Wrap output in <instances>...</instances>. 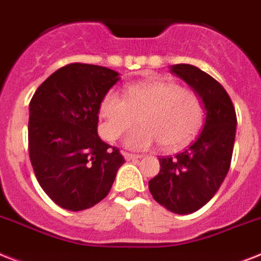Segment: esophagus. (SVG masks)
I'll list each match as a JSON object with an SVG mask.
<instances>
[{
	"mask_svg": "<svg viewBox=\"0 0 261 261\" xmlns=\"http://www.w3.org/2000/svg\"><path fill=\"white\" fill-rule=\"evenodd\" d=\"M124 157H125V160H128V161L137 160V159H141V156H140V154L129 153V152H124Z\"/></svg>",
	"mask_w": 261,
	"mask_h": 261,
	"instance_id": "34e87169",
	"label": "esophagus"
}]
</instances>
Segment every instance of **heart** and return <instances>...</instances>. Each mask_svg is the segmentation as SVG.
Segmentation results:
<instances>
[{"label":"heart","mask_w":261,"mask_h":261,"mask_svg":"<svg viewBox=\"0 0 261 261\" xmlns=\"http://www.w3.org/2000/svg\"><path fill=\"white\" fill-rule=\"evenodd\" d=\"M101 133L115 141L136 125L126 136L130 149H146L160 144L168 150L180 149L193 140L204 120L200 96L189 88L165 80L136 83L126 88L124 97L109 90L100 102Z\"/></svg>","instance_id":"1"}]
</instances>
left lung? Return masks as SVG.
<instances>
[{
	"label": "left lung",
	"instance_id": "left-lung-1",
	"mask_svg": "<svg viewBox=\"0 0 261 261\" xmlns=\"http://www.w3.org/2000/svg\"><path fill=\"white\" fill-rule=\"evenodd\" d=\"M171 72L203 100L205 122L181 153L159 159L160 172L148 185L160 205L188 215L205 205L223 184L231 167L238 120L227 90L208 73L188 64L172 65Z\"/></svg>",
	"mask_w": 261,
	"mask_h": 261
}]
</instances>
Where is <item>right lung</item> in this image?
Listing matches in <instances>:
<instances>
[{
	"instance_id": "obj_1",
	"label": "right lung",
	"mask_w": 261,
	"mask_h": 261,
	"mask_svg": "<svg viewBox=\"0 0 261 261\" xmlns=\"http://www.w3.org/2000/svg\"><path fill=\"white\" fill-rule=\"evenodd\" d=\"M118 80L112 69L74 62L50 74L30 100V163L41 188L64 210L100 203L125 163L97 135L100 102Z\"/></svg>"
}]
</instances>
